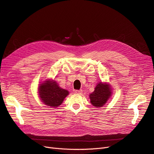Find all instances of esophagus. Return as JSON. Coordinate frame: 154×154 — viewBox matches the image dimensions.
<instances>
[{"label":"esophagus","mask_w":154,"mask_h":154,"mask_svg":"<svg viewBox=\"0 0 154 154\" xmlns=\"http://www.w3.org/2000/svg\"><path fill=\"white\" fill-rule=\"evenodd\" d=\"M74 92L75 93V94H81L82 91V90H74Z\"/></svg>","instance_id":"34e87169"}]
</instances>
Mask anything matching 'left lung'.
<instances>
[{"label":"left lung","mask_w":154,"mask_h":154,"mask_svg":"<svg viewBox=\"0 0 154 154\" xmlns=\"http://www.w3.org/2000/svg\"><path fill=\"white\" fill-rule=\"evenodd\" d=\"M111 96V88L105 83L100 82L95 87L94 91L90 94V100L93 106L101 107Z\"/></svg>","instance_id":"obj_1"}]
</instances>
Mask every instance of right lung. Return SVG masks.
Wrapping results in <instances>:
<instances>
[{"instance_id": "1", "label": "right lung", "mask_w": 154, "mask_h": 154, "mask_svg": "<svg viewBox=\"0 0 154 154\" xmlns=\"http://www.w3.org/2000/svg\"><path fill=\"white\" fill-rule=\"evenodd\" d=\"M39 96L46 105L57 107L62 102L68 94L67 90L60 88L55 81H45L39 87Z\"/></svg>"}]
</instances>
